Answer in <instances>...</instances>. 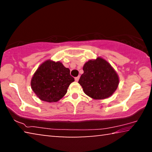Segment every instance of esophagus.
<instances>
[{"label": "esophagus", "mask_w": 152, "mask_h": 152, "mask_svg": "<svg viewBox=\"0 0 152 152\" xmlns=\"http://www.w3.org/2000/svg\"><path fill=\"white\" fill-rule=\"evenodd\" d=\"M79 78H80V76H78V77H76V78H75V80H76V82H78V81L79 80Z\"/></svg>", "instance_id": "obj_1"}]
</instances>
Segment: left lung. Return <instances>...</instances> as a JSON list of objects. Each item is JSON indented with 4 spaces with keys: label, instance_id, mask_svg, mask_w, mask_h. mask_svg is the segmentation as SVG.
<instances>
[{
    "label": "left lung",
    "instance_id": "left-lung-1",
    "mask_svg": "<svg viewBox=\"0 0 152 152\" xmlns=\"http://www.w3.org/2000/svg\"><path fill=\"white\" fill-rule=\"evenodd\" d=\"M83 70L78 83L84 93L93 99H107L117 88L119 76L110 64L102 58L87 61Z\"/></svg>",
    "mask_w": 152,
    "mask_h": 152
}]
</instances>
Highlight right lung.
I'll list each match as a JSON object with an SVG mask.
<instances>
[{
    "label": "right lung",
    "instance_id": "right-lung-1",
    "mask_svg": "<svg viewBox=\"0 0 152 152\" xmlns=\"http://www.w3.org/2000/svg\"><path fill=\"white\" fill-rule=\"evenodd\" d=\"M74 78L70 70L60 61L46 60L41 64L32 77L33 91L43 101L54 102L66 94L68 86Z\"/></svg>",
    "mask_w": 152,
    "mask_h": 152
}]
</instances>
